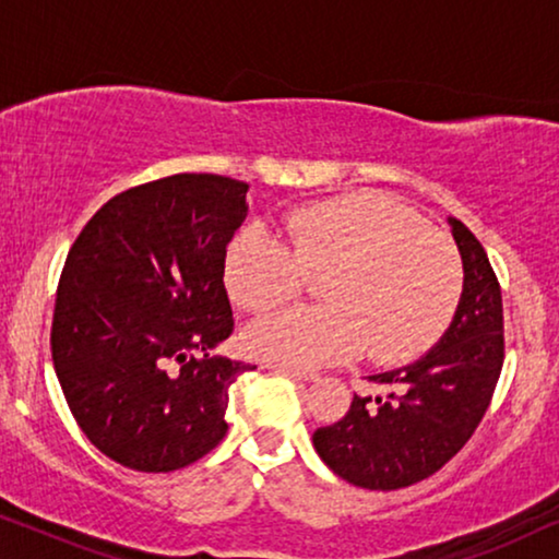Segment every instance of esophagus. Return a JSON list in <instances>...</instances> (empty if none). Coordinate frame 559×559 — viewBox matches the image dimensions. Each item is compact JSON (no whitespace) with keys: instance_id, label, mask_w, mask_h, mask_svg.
I'll return each instance as SVG.
<instances>
[{"instance_id":"1","label":"esophagus","mask_w":559,"mask_h":559,"mask_svg":"<svg viewBox=\"0 0 559 559\" xmlns=\"http://www.w3.org/2000/svg\"><path fill=\"white\" fill-rule=\"evenodd\" d=\"M266 369H272V371H277V373H285V377H293V379H300V381H316L318 379L316 371L295 369V366H289V364H266Z\"/></svg>"}]
</instances>
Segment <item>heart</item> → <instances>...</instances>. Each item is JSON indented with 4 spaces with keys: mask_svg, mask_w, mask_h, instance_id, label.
<instances>
[{
    "mask_svg": "<svg viewBox=\"0 0 559 559\" xmlns=\"http://www.w3.org/2000/svg\"><path fill=\"white\" fill-rule=\"evenodd\" d=\"M287 241L247 226L228 243V295L249 312L297 300L320 280L325 308H293L249 328L247 346L266 361L323 366L366 354L402 364L445 333L461 305L465 270L450 236L379 193L295 211Z\"/></svg>",
    "mask_w": 559,
    "mask_h": 559,
    "instance_id": "heart-1",
    "label": "heart"
}]
</instances>
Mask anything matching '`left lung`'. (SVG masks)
<instances>
[{
	"mask_svg": "<svg viewBox=\"0 0 559 559\" xmlns=\"http://www.w3.org/2000/svg\"><path fill=\"white\" fill-rule=\"evenodd\" d=\"M448 224L465 270L453 325L419 361L369 377L381 394H354L338 423L312 435L328 468L354 486L394 491L438 473L476 432L501 377V285L471 228Z\"/></svg>",
	"mask_w": 559,
	"mask_h": 559,
	"instance_id": "1",
	"label": "left lung"
}]
</instances>
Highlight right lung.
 Instances as JSON below:
<instances>
[{
    "mask_svg": "<svg viewBox=\"0 0 559 559\" xmlns=\"http://www.w3.org/2000/svg\"><path fill=\"white\" fill-rule=\"evenodd\" d=\"M247 190L211 173L144 182L106 201L68 251L52 364L83 435L124 468L180 471L228 430V386L254 366L209 350L234 333L224 259Z\"/></svg>",
    "mask_w": 559,
    "mask_h": 559,
    "instance_id": "right-lung-1",
    "label": "right lung"
}]
</instances>
